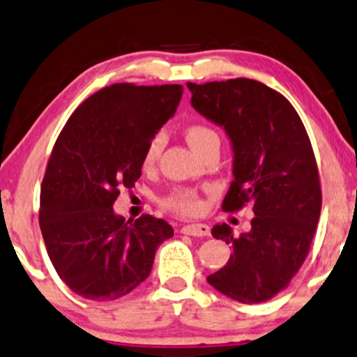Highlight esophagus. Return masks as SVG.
Here are the masks:
<instances>
[{"label": "esophagus", "mask_w": 357, "mask_h": 357, "mask_svg": "<svg viewBox=\"0 0 357 357\" xmlns=\"http://www.w3.org/2000/svg\"><path fill=\"white\" fill-rule=\"evenodd\" d=\"M182 233L192 236H208L210 227L205 225V223H190V225L182 227Z\"/></svg>", "instance_id": "1"}]
</instances>
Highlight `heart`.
<instances>
[{"label": "heart", "mask_w": 357, "mask_h": 357, "mask_svg": "<svg viewBox=\"0 0 357 357\" xmlns=\"http://www.w3.org/2000/svg\"><path fill=\"white\" fill-rule=\"evenodd\" d=\"M185 137L188 144L192 145L193 151L199 153L204 152V149L208 144L218 142V134L212 127L205 124H190L185 129ZM162 147H164V139L160 134H155L149 140L145 145V151L142 155V167L144 169H152L155 165V162L160 157ZM158 204L164 210H169L172 213L177 215H197L202 212L204 204H202L200 195L193 188L188 187H175L170 192H167L165 195L160 197Z\"/></svg>", "instance_id": "obj_1"}]
</instances>
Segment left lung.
<instances>
[{"label":"left lung","instance_id":"left-lung-1","mask_svg":"<svg viewBox=\"0 0 357 357\" xmlns=\"http://www.w3.org/2000/svg\"><path fill=\"white\" fill-rule=\"evenodd\" d=\"M192 105L225 127L235 152L222 210L253 205L252 230L233 236L227 223L212 235L231 257L206 281L246 305L271 300L300 271L321 213L318 164L300 116L283 94L253 79L187 82Z\"/></svg>","mask_w":357,"mask_h":357}]
</instances>
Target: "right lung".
I'll list each match as a JSON object with an SVG mask.
<instances>
[{
    "label": "right lung",
    "mask_w": 357,
    "mask_h": 357,
    "mask_svg": "<svg viewBox=\"0 0 357 357\" xmlns=\"http://www.w3.org/2000/svg\"><path fill=\"white\" fill-rule=\"evenodd\" d=\"M180 84L117 82L87 98L61 130L41 183L39 227L59 278L86 300L126 296L151 275L165 220L114 215L140 177L145 145L174 116Z\"/></svg>",
    "instance_id": "obj_1"
}]
</instances>
